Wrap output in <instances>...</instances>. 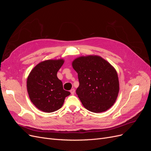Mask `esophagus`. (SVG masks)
Returning <instances> with one entry per match:
<instances>
[{
  "instance_id": "1",
  "label": "esophagus",
  "mask_w": 151,
  "mask_h": 151,
  "mask_svg": "<svg viewBox=\"0 0 151 151\" xmlns=\"http://www.w3.org/2000/svg\"><path fill=\"white\" fill-rule=\"evenodd\" d=\"M70 93H71L72 94H74L75 93V89H72L70 91Z\"/></svg>"
}]
</instances>
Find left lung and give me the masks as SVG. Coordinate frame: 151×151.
<instances>
[{
	"instance_id": "1",
	"label": "left lung",
	"mask_w": 151,
	"mask_h": 151,
	"mask_svg": "<svg viewBox=\"0 0 151 151\" xmlns=\"http://www.w3.org/2000/svg\"><path fill=\"white\" fill-rule=\"evenodd\" d=\"M72 65L79 81L76 94L84 108L93 113L110 108L120 89L115 68L101 57L94 55L77 57Z\"/></svg>"
}]
</instances>
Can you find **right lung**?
I'll list each match as a JSON object with an SVG mask.
<instances>
[{
	"mask_svg": "<svg viewBox=\"0 0 151 151\" xmlns=\"http://www.w3.org/2000/svg\"><path fill=\"white\" fill-rule=\"evenodd\" d=\"M64 60L50 59L40 62L27 79V91L31 101L40 110L52 113L62 108L65 98L70 94L63 89L57 72Z\"/></svg>",
	"mask_w": 151,
	"mask_h": 151,
	"instance_id": "obj_1",
	"label": "right lung"
}]
</instances>
